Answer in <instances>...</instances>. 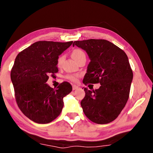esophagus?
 Here are the masks:
<instances>
[{
	"instance_id": "1",
	"label": "esophagus",
	"mask_w": 153,
	"mask_h": 153,
	"mask_svg": "<svg viewBox=\"0 0 153 153\" xmlns=\"http://www.w3.org/2000/svg\"><path fill=\"white\" fill-rule=\"evenodd\" d=\"M79 88L78 86H77V85H73V87H72V88H73V90H75Z\"/></svg>"
}]
</instances>
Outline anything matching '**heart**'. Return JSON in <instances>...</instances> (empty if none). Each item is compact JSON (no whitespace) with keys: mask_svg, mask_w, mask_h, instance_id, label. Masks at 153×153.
Returning a JSON list of instances; mask_svg holds the SVG:
<instances>
[{"mask_svg":"<svg viewBox=\"0 0 153 153\" xmlns=\"http://www.w3.org/2000/svg\"><path fill=\"white\" fill-rule=\"evenodd\" d=\"M71 56H72V57L75 59V60L77 61V60H78L80 57H82V56H86V55H85L84 52L82 51L81 49L76 48V49H74V50L72 51ZM63 56H59L57 59V65L60 66L62 63V62H63ZM78 76H79V75H70V76H67V78L71 80V81H73V82H76Z\"/></svg>","mask_w":153,"mask_h":153,"instance_id":"heart-1","label":"heart"}]
</instances>
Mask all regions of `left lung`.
Returning <instances> with one entry per match:
<instances>
[{"instance_id":"obj_1","label":"left lung","mask_w":153,"mask_h":153,"mask_svg":"<svg viewBox=\"0 0 153 153\" xmlns=\"http://www.w3.org/2000/svg\"><path fill=\"white\" fill-rule=\"evenodd\" d=\"M75 45L86 51L90 60L83 83L101 85L93 91L85 88L83 111L95 123H110L118 117L129 98L133 72L128 56L105 40L75 41Z\"/></svg>"}]
</instances>
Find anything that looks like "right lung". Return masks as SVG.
Returning a JSON list of instances; mask_svg holds the SVG:
<instances>
[{
  "mask_svg": "<svg viewBox=\"0 0 153 153\" xmlns=\"http://www.w3.org/2000/svg\"><path fill=\"white\" fill-rule=\"evenodd\" d=\"M73 42L38 41L18 54L11 72L17 105L22 112L37 123H48L60 115L63 98L72 86L63 82L54 89L46 84L50 75L58 72L59 56Z\"/></svg>",
  "mask_w": 153,
  "mask_h": 153,
  "instance_id": "obj_1",
  "label": "right lung"
}]
</instances>
